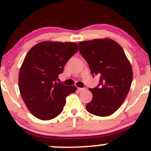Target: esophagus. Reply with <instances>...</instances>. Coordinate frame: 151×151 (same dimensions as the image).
Listing matches in <instances>:
<instances>
[{"label":"esophagus","mask_w":151,"mask_h":151,"mask_svg":"<svg viewBox=\"0 0 151 151\" xmlns=\"http://www.w3.org/2000/svg\"><path fill=\"white\" fill-rule=\"evenodd\" d=\"M85 88H78V90H80V91H82V90H85Z\"/></svg>","instance_id":"obj_1"}]
</instances>
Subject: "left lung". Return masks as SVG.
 Here are the masks:
<instances>
[{
    "mask_svg": "<svg viewBox=\"0 0 151 151\" xmlns=\"http://www.w3.org/2000/svg\"><path fill=\"white\" fill-rule=\"evenodd\" d=\"M79 50L94 77H100L95 88L89 89L93 99L86 105L89 113L108 116L116 111L127 96L132 69L123 48L113 40L95 39L79 42Z\"/></svg>",
    "mask_w": 151,
    "mask_h": 151,
    "instance_id": "obj_1",
    "label": "left lung"
}]
</instances>
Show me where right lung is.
<instances>
[{
    "instance_id": "1",
    "label": "right lung",
    "mask_w": 151,
    "mask_h": 151,
    "mask_svg": "<svg viewBox=\"0 0 151 151\" xmlns=\"http://www.w3.org/2000/svg\"><path fill=\"white\" fill-rule=\"evenodd\" d=\"M78 50L71 42L44 41L29 50L20 69L19 88L31 114L50 120L62 112L66 98L75 93V86L57 83L65 64Z\"/></svg>"
}]
</instances>
